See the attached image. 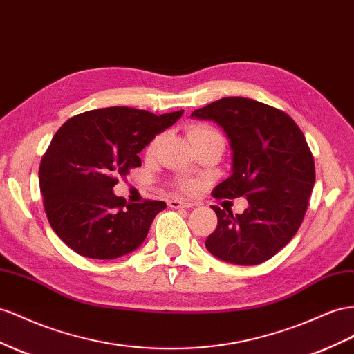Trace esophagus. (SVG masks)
<instances>
[{
  "instance_id": "34e87169",
  "label": "esophagus",
  "mask_w": 354,
  "mask_h": 354,
  "mask_svg": "<svg viewBox=\"0 0 354 354\" xmlns=\"http://www.w3.org/2000/svg\"><path fill=\"white\" fill-rule=\"evenodd\" d=\"M168 207H171V208H190V207H194V204L189 203V201L169 199L168 201Z\"/></svg>"
}]
</instances>
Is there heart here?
<instances>
[{
  "label": "heart",
  "mask_w": 354,
  "mask_h": 354,
  "mask_svg": "<svg viewBox=\"0 0 354 354\" xmlns=\"http://www.w3.org/2000/svg\"><path fill=\"white\" fill-rule=\"evenodd\" d=\"M213 137H221V136H218V133L213 128H209L207 125H194L192 128L189 129V140H190V142H192V145H195V142H198V141L213 138ZM159 142H160V137H156L153 141L150 142L149 147H147L149 155L155 153V150L158 149ZM178 185H180L181 189H185V190H192L195 187L194 181H189V180H181Z\"/></svg>",
  "instance_id": "b5f03b06"
}]
</instances>
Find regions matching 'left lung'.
Wrapping results in <instances>:
<instances>
[{"mask_svg": "<svg viewBox=\"0 0 354 354\" xmlns=\"http://www.w3.org/2000/svg\"><path fill=\"white\" fill-rule=\"evenodd\" d=\"M190 118L217 123L229 140L231 174L213 195L248 203L241 214L212 207L217 227L207 250L234 265L271 259L299 229L316 180L304 133L281 110L241 97L214 101Z\"/></svg>", "mask_w": 354, "mask_h": 354, "instance_id": "8db88e82", "label": "left lung"}]
</instances>
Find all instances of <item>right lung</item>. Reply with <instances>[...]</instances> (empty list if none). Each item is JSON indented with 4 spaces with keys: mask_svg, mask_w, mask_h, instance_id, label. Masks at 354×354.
Wrapping results in <instances>:
<instances>
[{
    "mask_svg": "<svg viewBox=\"0 0 354 354\" xmlns=\"http://www.w3.org/2000/svg\"><path fill=\"white\" fill-rule=\"evenodd\" d=\"M181 114L109 107L77 114L55 133L38 178L49 223L71 250L91 259H116L145 243L167 204H129L113 187L119 176L141 167L140 151Z\"/></svg>",
    "mask_w": 354,
    "mask_h": 354,
    "instance_id": "1",
    "label": "right lung"
}]
</instances>
